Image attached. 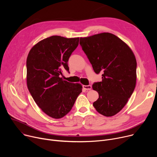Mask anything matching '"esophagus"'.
<instances>
[{
    "label": "esophagus",
    "mask_w": 157,
    "mask_h": 157,
    "mask_svg": "<svg viewBox=\"0 0 157 157\" xmlns=\"http://www.w3.org/2000/svg\"><path fill=\"white\" fill-rule=\"evenodd\" d=\"M83 88L85 90H90L92 89V86L91 85H83Z\"/></svg>",
    "instance_id": "esophagus-1"
}]
</instances>
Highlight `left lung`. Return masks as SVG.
<instances>
[{"label":"left lung","mask_w":157,"mask_h":157,"mask_svg":"<svg viewBox=\"0 0 157 157\" xmlns=\"http://www.w3.org/2000/svg\"><path fill=\"white\" fill-rule=\"evenodd\" d=\"M79 44L94 72L102 74V81L92 86L98 93L93 105L104 116H114L123 108L135 89V56L123 40L108 32L81 37Z\"/></svg>","instance_id":"left-lung-1"}]
</instances>
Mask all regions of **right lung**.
Returning <instances> with one entry per match:
<instances>
[{"instance_id": "right-lung-1", "label": "right lung", "mask_w": 157, "mask_h": 157, "mask_svg": "<svg viewBox=\"0 0 157 157\" xmlns=\"http://www.w3.org/2000/svg\"><path fill=\"white\" fill-rule=\"evenodd\" d=\"M79 38L53 36L33 46L27 59V83L37 105L49 117L59 119L72 109L82 86L60 78L69 72L68 61Z\"/></svg>"}]
</instances>
